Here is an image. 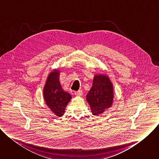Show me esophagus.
<instances>
[{
  "label": "esophagus",
  "mask_w": 159,
  "mask_h": 159,
  "mask_svg": "<svg viewBox=\"0 0 159 159\" xmlns=\"http://www.w3.org/2000/svg\"><path fill=\"white\" fill-rule=\"evenodd\" d=\"M74 94L77 96H81L82 95V90H78V91H75Z\"/></svg>",
  "instance_id": "esophagus-1"
}]
</instances>
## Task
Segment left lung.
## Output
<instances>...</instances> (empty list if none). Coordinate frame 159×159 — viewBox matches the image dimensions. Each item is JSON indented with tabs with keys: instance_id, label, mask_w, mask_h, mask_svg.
I'll list each match as a JSON object with an SVG mask.
<instances>
[{
	"instance_id": "1",
	"label": "left lung",
	"mask_w": 159,
	"mask_h": 159,
	"mask_svg": "<svg viewBox=\"0 0 159 159\" xmlns=\"http://www.w3.org/2000/svg\"><path fill=\"white\" fill-rule=\"evenodd\" d=\"M114 98L112 84L105 74L95 75L93 86L86 96L93 115H99L111 107Z\"/></svg>"
}]
</instances>
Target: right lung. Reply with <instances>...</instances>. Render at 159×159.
<instances>
[{"instance_id":"obj_1","label":"right lung","mask_w":159,"mask_h":159,"mask_svg":"<svg viewBox=\"0 0 159 159\" xmlns=\"http://www.w3.org/2000/svg\"><path fill=\"white\" fill-rule=\"evenodd\" d=\"M59 77L60 70L58 69H54L49 74L43 88V98L44 102L55 115L61 117L65 113V108L72 96L64 91Z\"/></svg>"}]
</instances>
